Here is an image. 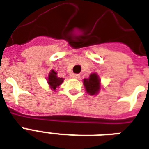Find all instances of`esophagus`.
Listing matches in <instances>:
<instances>
[{
    "label": "esophagus",
    "instance_id": "esophagus-1",
    "mask_svg": "<svg viewBox=\"0 0 149 149\" xmlns=\"http://www.w3.org/2000/svg\"><path fill=\"white\" fill-rule=\"evenodd\" d=\"M71 77L73 78V79H79L80 78V75L78 74H72Z\"/></svg>",
    "mask_w": 149,
    "mask_h": 149
}]
</instances>
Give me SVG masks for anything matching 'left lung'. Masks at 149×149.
I'll list each match as a JSON object with an SVG mask.
<instances>
[{
	"instance_id": "obj_1",
	"label": "left lung",
	"mask_w": 149,
	"mask_h": 149,
	"mask_svg": "<svg viewBox=\"0 0 149 149\" xmlns=\"http://www.w3.org/2000/svg\"><path fill=\"white\" fill-rule=\"evenodd\" d=\"M84 86L85 90L90 96L97 95L100 92L101 84H100V79L99 76L96 72L91 73L89 77L83 80Z\"/></svg>"
}]
</instances>
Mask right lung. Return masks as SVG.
I'll return each instance as SVG.
<instances>
[{"instance_id": "add662e5", "label": "right lung", "mask_w": 149, "mask_h": 149, "mask_svg": "<svg viewBox=\"0 0 149 149\" xmlns=\"http://www.w3.org/2000/svg\"><path fill=\"white\" fill-rule=\"evenodd\" d=\"M63 81H64V78L58 77L56 72L54 71L53 69L50 71L47 78V82L52 90L56 91V88H59V86L63 83Z\"/></svg>"}]
</instances>
